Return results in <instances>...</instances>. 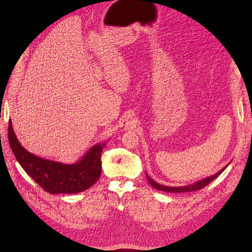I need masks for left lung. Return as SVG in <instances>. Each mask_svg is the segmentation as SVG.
<instances>
[{
	"instance_id": "1",
	"label": "left lung",
	"mask_w": 252,
	"mask_h": 252,
	"mask_svg": "<svg viewBox=\"0 0 252 252\" xmlns=\"http://www.w3.org/2000/svg\"><path fill=\"white\" fill-rule=\"evenodd\" d=\"M228 165H226L224 166L223 168H221L219 173H217V174H215L214 176H211V177H208V178H205V179H203V180H201V181H199V182H196V183H194V184H192V185H188V186H183V187H167V186H162V185H160V184H158V183H156L154 180H152L147 174H146V177H147V180L149 181V183H150V185L151 186L153 187V188H155V189H157V190H160V191H164V192H168V193H183V192H191V191H197V190H200V189H202V188H204L205 186H207V185L210 183V182H213L215 179H217L222 171L226 169V167H227Z\"/></svg>"
}]
</instances>
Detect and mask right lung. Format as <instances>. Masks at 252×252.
<instances>
[{
  "mask_svg": "<svg viewBox=\"0 0 252 252\" xmlns=\"http://www.w3.org/2000/svg\"><path fill=\"white\" fill-rule=\"evenodd\" d=\"M9 144L17 161L36 184L51 194H76L94 185L101 175V153L104 144L94 145L73 164H63L37 157L26 151L17 140L12 123L8 127Z\"/></svg>",
  "mask_w": 252,
  "mask_h": 252,
  "instance_id": "obj_1",
  "label": "right lung"
}]
</instances>
